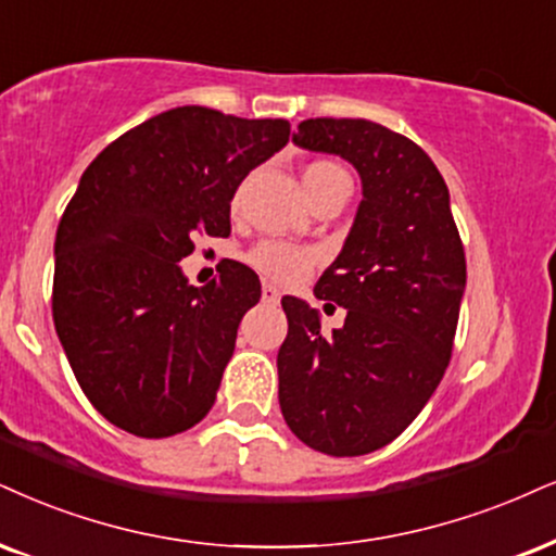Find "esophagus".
Listing matches in <instances>:
<instances>
[{"mask_svg": "<svg viewBox=\"0 0 556 556\" xmlns=\"http://www.w3.org/2000/svg\"><path fill=\"white\" fill-rule=\"evenodd\" d=\"M263 301H265V304H278L280 293H278L276 286H270V283L263 286Z\"/></svg>", "mask_w": 556, "mask_h": 556, "instance_id": "1", "label": "esophagus"}]
</instances>
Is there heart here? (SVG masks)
Instances as JSON below:
<instances>
[{
	"label": "heart",
	"instance_id": "b5f03b06",
	"mask_svg": "<svg viewBox=\"0 0 556 556\" xmlns=\"http://www.w3.org/2000/svg\"><path fill=\"white\" fill-rule=\"evenodd\" d=\"M345 169L330 160L309 162L304 169L306 195H312L314 190L321 188V185L345 180ZM247 263L255 267L260 276L273 280V283L291 286L309 276L314 265L319 263V255L312 247L280 242V239H263V242H257L250 252H247Z\"/></svg>",
	"mask_w": 556,
	"mask_h": 556
}]
</instances>
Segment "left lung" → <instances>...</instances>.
Instances as JSON below:
<instances>
[{
	"instance_id": "obj_1",
	"label": "left lung",
	"mask_w": 556,
	"mask_h": 556,
	"mask_svg": "<svg viewBox=\"0 0 556 556\" xmlns=\"http://www.w3.org/2000/svg\"><path fill=\"white\" fill-rule=\"evenodd\" d=\"M358 169L363 201L319 299L345 306L330 338L319 314L283 296L280 413L299 441L330 456L392 443L420 415L454 351L467 257L448 188L407 136L363 118H309L293 136Z\"/></svg>"
}]
</instances>
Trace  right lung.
<instances>
[{
    "label": "right lung",
    "mask_w": 556,
    "mask_h": 556,
    "mask_svg": "<svg viewBox=\"0 0 556 556\" xmlns=\"http://www.w3.org/2000/svg\"><path fill=\"white\" fill-rule=\"evenodd\" d=\"M289 136L283 118L173 108L81 175L56 231L53 325L81 392L115 428L169 438L214 407L260 280L229 263L195 289L180 260L195 237H229L239 182Z\"/></svg>",
    "instance_id": "1"
}]
</instances>
